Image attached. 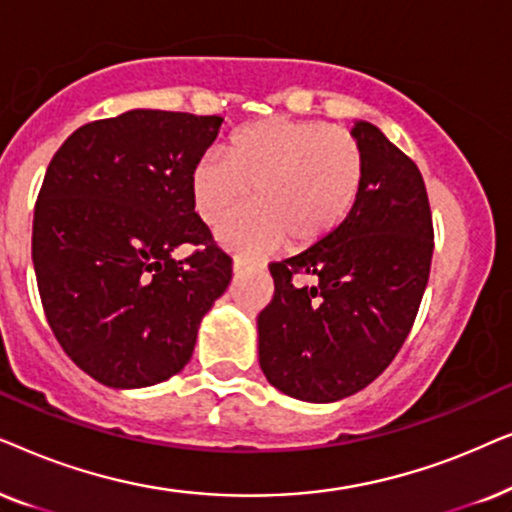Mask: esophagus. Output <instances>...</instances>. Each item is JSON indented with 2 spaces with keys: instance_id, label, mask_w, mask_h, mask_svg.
<instances>
[{
  "instance_id": "esophagus-1",
  "label": "esophagus",
  "mask_w": 512,
  "mask_h": 512,
  "mask_svg": "<svg viewBox=\"0 0 512 512\" xmlns=\"http://www.w3.org/2000/svg\"><path fill=\"white\" fill-rule=\"evenodd\" d=\"M248 267H250V262L243 260V257H236V260H234V274H243V271Z\"/></svg>"
}]
</instances>
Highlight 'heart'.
I'll return each instance as SVG.
<instances>
[{
  "label": "heart",
  "mask_w": 512,
  "mask_h": 512,
  "mask_svg": "<svg viewBox=\"0 0 512 512\" xmlns=\"http://www.w3.org/2000/svg\"><path fill=\"white\" fill-rule=\"evenodd\" d=\"M227 159L203 156L192 170V199L208 227L245 201L257 203L222 229L236 250H309L335 236L356 208L365 154L356 135L316 119L267 117L229 135Z\"/></svg>",
  "instance_id": "b5f03b06"
}]
</instances>
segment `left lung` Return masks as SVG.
<instances>
[{
    "instance_id": "left-lung-1",
    "label": "left lung",
    "mask_w": 512,
    "mask_h": 512,
    "mask_svg": "<svg viewBox=\"0 0 512 512\" xmlns=\"http://www.w3.org/2000/svg\"><path fill=\"white\" fill-rule=\"evenodd\" d=\"M351 133L365 154L356 208L325 243L269 264L274 299L257 316L264 377L306 403L358 393L391 365L431 274L433 217L417 163L367 121Z\"/></svg>"
}]
</instances>
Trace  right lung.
<instances>
[{
    "label": "right lung",
    "instance_id": "add662e5",
    "mask_svg": "<svg viewBox=\"0 0 512 512\" xmlns=\"http://www.w3.org/2000/svg\"><path fill=\"white\" fill-rule=\"evenodd\" d=\"M222 121L131 109L77 128L46 168L32 222L39 297L58 344L100 384L180 372L227 290L231 257L192 199V170ZM182 242L197 250L175 261Z\"/></svg>",
    "mask_w": 512,
    "mask_h": 512
}]
</instances>
